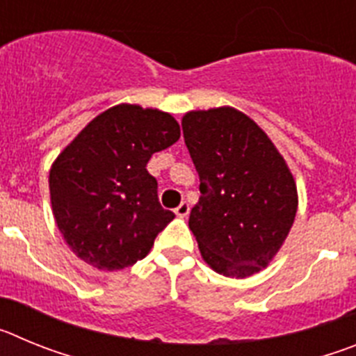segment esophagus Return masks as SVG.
I'll return each mask as SVG.
<instances>
[{
    "label": "esophagus",
    "mask_w": 356,
    "mask_h": 356,
    "mask_svg": "<svg viewBox=\"0 0 356 356\" xmlns=\"http://www.w3.org/2000/svg\"><path fill=\"white\" fill-rule=\"evenodd\" d=\"M188 210H191V207H188V203H180V205L176 207L175 209V213L178 217H181V219H184V217H187L188 216Z\"/></svg>",
    "instance_id": "esophagus-1"
}]
</instances>
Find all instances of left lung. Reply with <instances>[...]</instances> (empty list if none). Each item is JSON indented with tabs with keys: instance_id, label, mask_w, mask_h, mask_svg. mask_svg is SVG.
I'll return each mask as SVG.
<instances>
[{
	"instance_id": "left-lung-1",
	"label": "left lung",
	"mask_w": 356,
	"mask_h": 356,
	"mask_svg": "<svg viewBox=\"0 0 356 356\" xmlns=\"http://www.w3.org/2000/svg\"><path fill=\"white\" fill-rule=\"evenodd\" d=\"M184 139L201 197L188 228L213 271L246 278L269 266L298 212L294 176L266 131L238 110H193Z\"/></svg>"
}]
</instances>
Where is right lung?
<instances>
[{
  "mask_svg": "<svg viewBox=\"0 0 356 356\" xmlns=\"http://www.w3.org/2000/svg\"><path fill=\"white\" fill-rule=\"evenodd\" d=\"M180 139L168 112L121 103L74 137L49 169L53 216L78 259L99 271L143 260L175 219L160 207L146 165Z\"/></svg>",
  "mask_w": 356,
  "mask_h": 356,
  "instance_id": "right-lung-1",
  "label": "right lung"
}]
</instances>
